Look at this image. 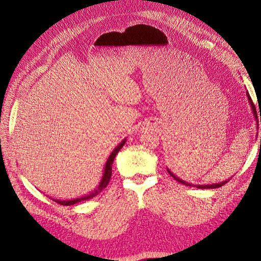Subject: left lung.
Returning a JSON list of instances; mask_svg holds the SVG:
<instances>
[{"instance_id": "left-lung-1", "label": "left lung", "mask_w": 261, "mask_h": 261, "mask_svg": "<svg viewBox=\"0 0 261 261\" xmlns=\"http://www.w3.org/2000/svg\"><path fill=\"white\" fill-rule=\"evenodd\" d=\"M247 97H248V101H249V103H250V106H251V109H252V112H254V115H255V117H256V120L258 121V116H257V111H256V107L254 106V102H252V100H251V98H250V96L248 94V92H247ZM260 123H261V115H260ZM260 144H261V138H260ZM171 163V168L174 170V168H173V163L172 162H170ZM168 170V172H169V174L174 178V179H176L178 183H180V184H184V185H187V186H192L191 184L189 183H187V181H185V180H183V179H180V178H178L177 176H175V174H173V172H171L169 169H167ZM227 180H225V181H222V183H219V184H211V185H195L197 188H203V189H206V188H218V187H221V186H223L225 183H226Z\"/></svg>"}]
</instances>
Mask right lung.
<instances>
[{"label": "right lung", "mask_w": 261, "mask_h": 261, "mask_svg": "<svg viewBox=\"0 0 261 261\" xmlns=\"http://www.w3.org/2000/svg\"><path fill=\"white\" fill-rule=\"evenodd\" d=\"M125 141H126V140L124 139V140L122 141V143L114 149V151H113L111 154H110L109 159H108V161H107V164H106V168H105L103 177H102L101 183L99 184V186H98V188L96 189V191L90 193L89 195L82 197V198H76V199H73V200H58V199H53V200H54L55 202H58V203L62 204V206H72V204H75V203H77V202H81V201H84V200H87V199H91V198H93V197H96L98 194H100L101 191H103V189L107 187V185L109 184L110 179H111L113 161H114V159H115V156H116L117 152L120 151L121 148L124 146Z\"/></svg>", "instance_id": "obj_1"}]
</instances>
